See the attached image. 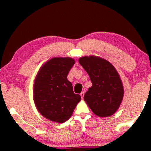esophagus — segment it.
Masks as SVG:
<instances>
[{
    "label": "esophagus",
    "mask_w": 151,
    "mask_h": 151,
    "mask_svg": "<svg viewBox=\"0 0 151 151\" xmlns=\"http://www.w3.org/2000/svg\"><path fill=\"white\" fill-rule=\"evenodd\" d=\"M80 95H81V96L82 99H83V97H84V92H81V93H80Z\"/></svg>",
    "instance_id": "1"
}]
</instances>
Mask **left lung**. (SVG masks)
Returning a JSON list of instances; mask_svg holds the SVG:
<instances>
[{
    "label": "left lung",
    "mask_w": 151,
    "mask_h": 151,
    "mask_svg": "<svg viewBox=\"0 0 151 151\" xmlns=\"http://www.w3.org/2000/svg\"><path fill=\"white\" fill-rule=\"evenodd\" d=\"M79 62L93 84L84 96L85 102L96 115L111 116L119 108L124 94L119 74L110 62L98 56L81 57Z\"/></svg>",
    "instance_id": "8db88e82"
}]
</instances>
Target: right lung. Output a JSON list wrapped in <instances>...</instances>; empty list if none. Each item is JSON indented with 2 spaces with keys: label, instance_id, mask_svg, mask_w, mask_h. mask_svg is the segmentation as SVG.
Returning a JSON list of instances; mask_svg holds the SVG:
<instances>
[{
  "label": "right lung",
  "instance_id": "1",
  "mask_svg": "<svg viewBox=\"0 0 151 151\" xmlns=\"http://www.w3.org/2000/svg\"><path fill=\"white\" fill-rule=\"evenodd\" d=\"M75 63L70 57H55L40 67L33 85V99L40 113L53 122L62 123L72 116L81 101L74 94L67 75Z\"/></svg>",
  "mask_w": 151,
  "mask_h": 151
}]
</instances>
